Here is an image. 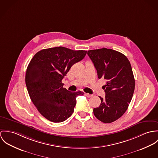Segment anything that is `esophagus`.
<instances>
[{
	"label": "esophagus",
	"instance_id": "1",
	"mask_svg": "<svg viewBox=\"0 0 158 158\" xmlns=\"http://www.w3.org/2000/svg\"><path fill=\"white\" fill-rule=\"evenodd\" d=\"M85 96H86L88 98H90V97H92V96H93L92 94H89V93H85Z\"/></svg>",
	"mask_w": 158,
	"mask_h": 158
}]
</instances>
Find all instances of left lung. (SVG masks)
<instances>
[{"instance_id":"8db88e82","label":"left lung","mask_w":158,"mask_h":158,"mask_svg":"<svg viewBox=\"0 0 158 158\" xmlns=\"http://www.w3.org/2000/svg\"><path fill=\"white\" fill-rule=\"evenodd\" d=\"M87 54L98 78L106 80L102 87L105 98L99 96L101 105L93 109V113L102 123H113L125 113L133 95L135 81L131 64L124 54L112 49L91 50Z\"/></svg>"}]
</instances>
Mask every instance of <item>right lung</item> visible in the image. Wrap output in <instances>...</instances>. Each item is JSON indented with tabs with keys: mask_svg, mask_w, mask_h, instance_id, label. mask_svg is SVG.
<instances>
[{
	"mask_svg": "<svg viewBox=\"0 0 158 158\" xmlns=\"http://www.w3.org/2000/svg\"><path fill=\"white\" fill-rule=\"evenodd\" d=\"M86 54L85 50L54 47L39 51L29 63L25 75L29 96L39 112L50 121L61 123L70 117L76 97L84 94L63 88L62 80Z\"/></svg>",
	"mask_w": 158,
	"mask_h": 158,
	"instance_id": "obj_1",
	"label": "right lung"
}]
</instances>
